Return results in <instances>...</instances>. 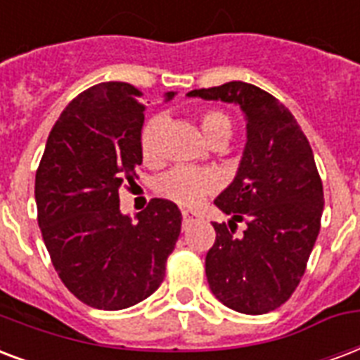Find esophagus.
<instances>
[{"mask_svg": "<svg viewBox=\"0 0 360 360\" xmlns=\"http://www.w3.org/2000/svg\"><path fill=\"white\" fill-rule=\"evenodd\" d=\"M181 215H183V226H188L192 224L196 219H198V213H194V211H188V210H183L181 211Z\"/></svg>", "mask_w": 360, "mask_h": 360, "instance_id": "esophagus-1", "label": "esophagus"}]
</instances>
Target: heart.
<instances>
[{
    "instance_id": "obj_1",
    "label": "heart",
    "mask_w": 360,
    "mask_h": 360,
    "mask_svg": "<svg viewBox=\"0 0 360 360\" xmlns=\"http://www.w3.org/2000/svg\"><path fill=\"white\" fill-rule=\"evenodd\" d=\"M162 120L153 119L143 126L139 136V149L145 162L158 160V134H160ZM200 130L207 141L215 139H229L232 124L230 119L221 111H205L200 117ZM217 179L210 172H200L191 168H175L164 174L156 181V192L162 198L175 202L183 207H196L202 200L215 191Z\"/></svg>"
}]
</instances>
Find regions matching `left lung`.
<instances>
[{
	"mask_svg": "<svg viewBox=\"0 0 360 360\" xmlns=\"http://www.w3.org/2000/svg\"><path fill=\"white\" fill-rule=\"evenodd\" d=\"M188 98L240 105L247 141L234 181L215 198L230 215L213 223L205 255L211 292L226 308L262 315L279 308L300 283L323 215V183L308 137L290 111L255 84L224 82ZM246 229L235 234V224Z\"/></svg>",
	"mask_w": 360,
	"mask_h": 360,
	"instance_id": "obj_1",
	"label": "left lung"
}]
</instances>
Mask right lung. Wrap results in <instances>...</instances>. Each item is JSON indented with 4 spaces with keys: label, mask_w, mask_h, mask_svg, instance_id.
<instances>
[{
    "label": "right lung",
    "mask_w": 360,
    "mask_h": 360,
    "mask_svg": "<svg viewBox=\"0 0 360 360\" xmlns=\"http://www.w3.org/2000/svg\"><path fill=\"white\" fill-rule=\"evenodd\" d=\"M139 98L117 81L81 92L52 126L35 174L37 221L54 270L79 300L107 311L160 287L181 234V211L169 200L153 198L137 221L120 211V186L137 179L143 162Z\"/></svg>",
    "instance_id": "1"
}]
</instances>
